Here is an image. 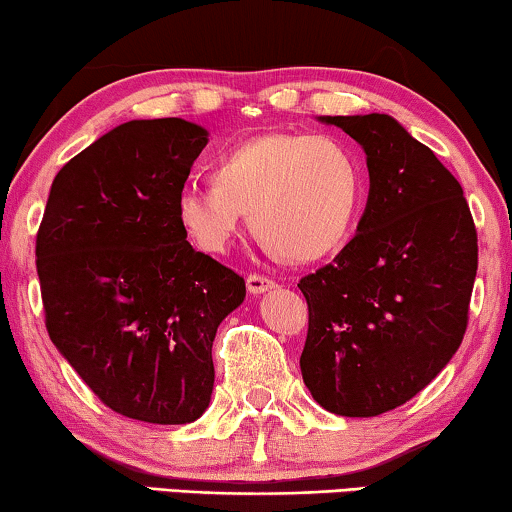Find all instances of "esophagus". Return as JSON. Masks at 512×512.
Masks as SVG:
<instances>
[{
    "mask_svg": "<svg viewBox=\"0 0 512 512\" xmlns=\"http://www.w3.org/2000/svg\"><path fill=\"white\" fill-rule=\"evenodd\" d=\"M272 286H275V282H272L270 277H263V275H249L247 277V289H249V293H254V296H258V293L270 291Z\"/></svg>",
    "mask_w": 512,
    "mask_h": 512,
    "instance_id": "esophagus-1",
    "label": "esophagus"
}]
</instances>
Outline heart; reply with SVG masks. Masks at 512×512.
Here are the masks:
<instances>
[{"label":"heart","mask_w":512,"mask_h":512,"mask_svg":"<svg viewBox=\"0 0 512 512\" xmlns=\"http://www.w3.org/2000/svg\"><path fill=\"white\" fill-rule=\"evenodd\" d=\"M361 160L328 135L272 132L233 146L214 181H186L174 200L181 230L207 254H223L242 216L279 256L319 261L347 242L363 202Z\"/></svg>","instance_id":"obj_1"}]
</instances>
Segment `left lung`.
Listing matches in <instances>:
<instances>
[{
	"instance_id": "1",
	"label": "left lung",
	"mask_w": 512,
	"mask_h": 512,
	"mask_svg": "<svg viewBox=\"0 0 512 512\" xmlns=\"http://www.w3.org/2000/svg\"><path fill=\"white\" fill-rule=\"evenodd\" d=\"M366 151L368 202L333 263L300 279L305 387L333 415L375 417L417 396L468 326L478 233L459 181L387 114L324 116Z\"/></svg>"
}]
</instances>
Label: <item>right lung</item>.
<instances>
[{"label": "right lung", "instance_id": "right-lung-1", "mask_svg": "<svg viewBox=\"0 0 512 512\" xmlns=\"http://www.w3.org/2000/svg\"><path fill=\"white\" fill-rule=\"evenodd\" d=\"M205 144L184 118L118 125L55 174L37 233L53 345L107 408L139 422L207 410L216 328L247 293L174 214Z\"/></svg>", "mask_w": 512, "mask_h": 512}]
</instances>
